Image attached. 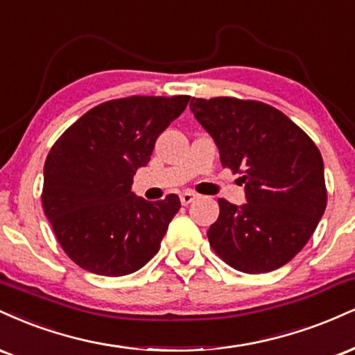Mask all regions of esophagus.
I'll list each match as a JSON object with an SVG mask.
<instances>
[{
    "label": "esophagus",
    "mask_w": 355,
    "mask_h": 355,
    "mask_svg": "<svg viewBox=\"0 0 355 355\" xmlns=\"http://www.w3.org/2000/svg\"><path fill=\"white\" fill-rule=\"evenodd\" d=\"M198 198V196H196L194 193H191V191H186V193H182L181 194V202H182V206H187V204H191L194 201V199Z\"/></svg>",
    "instance_id": "obj_1"
}]
</instances>
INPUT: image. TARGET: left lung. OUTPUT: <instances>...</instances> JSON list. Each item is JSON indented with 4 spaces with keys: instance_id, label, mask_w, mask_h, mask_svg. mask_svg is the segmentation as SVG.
<instances>
[{
    "instance_id": "left-lung-1",
    "label": "left lung",
    "mask_w": 355,
    "mask_h": 355,
    "mask_svg": "<svg viewBox=\"0 0 355 355\" xmlns=\"http://www.w3.org/2000/svg\"><path fill=\"white\" fill-rule=\"evenodd\" d=\"M196 119L219 148L220 164L241 174L243 206L218 199L211 248L241 272H270L311 239L327 206L324 161L314 141L284 112L261 101L193 98Z\"/></svg>"
}]
</instances>
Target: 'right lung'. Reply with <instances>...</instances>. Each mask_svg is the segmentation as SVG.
<instances>
[{"mask_svg": "<svg viewBox=\"0 0 355 355\" xmlns=\"http://www.w3.org/2000/svg\"><path fill=\"white\" fill-rule=\"evenodd\" d=\"M191 96H129L98 104L62 132L44 162L41 202L54 236L79 268L99 276L136 272L159 251L176 194L149 202L131 193L157 136Z\"/></svg>", "mask_w": 355, "mask_h": 355, "instance_id": "right-lung-1", "label": "right lung"}]
</instances>
